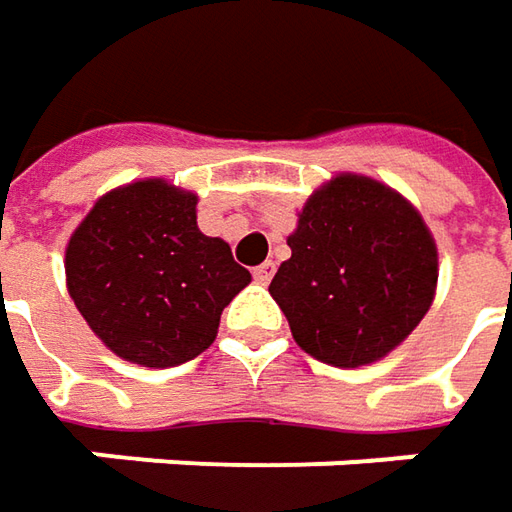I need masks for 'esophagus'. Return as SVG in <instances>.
Segmentation results:
<instances>
[{
    "instance_id": "obj_1",
    "label": "esophagus",
    "mask_w": 512,
    "mask_h": 512,
    "mask_svg": "<svg viewBox=\"0 0 512 512\" xmlns=\"http://www.w3.org/2000/svg\"><path fill=\"white\" fill-rule=\"evenodd\" d=\"M273 273H276V265H273V262H265V265L253 267V279H256L259 285H267V282L273 279Z\"/></svg>"
}]
</instances>
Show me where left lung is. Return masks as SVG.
<instances>
[{
  "mask_svg": "<svg viewBox=\"0 0 512 512\" xmlns=\"http://www.w3.org/2000/svg\"><path fill=\"white\" fill-rule=\"evenodd\" d=\"M270 282L296 344L359 367L402 344L430 310L439 256L416 207L382 182L342 173L316 190Z\"/></svg>",
  "mask_w": 512,
  "mask_h": 512,
  "instance_id": "left-lung-1",
  "label": "left lung"
}]
</instances>
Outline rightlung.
Wrapping results in <instances>:
<instances>
[{"label":"right lung","mask_w":512,"mask_h":512,"mask_svg":"<svg viewBox=\"0 0 512 512\" xmlns=\"http://www.w3.org/2000/svg\"><path fill=\"white\" fill-rule=\"evenodd\" d=\"M70 299L122 359L176 367L207 350L250 273L196 227V196L162 179L110 190L70 236Z\"/></svg>","instance_id":"right-lung-1"}]
</instances>
